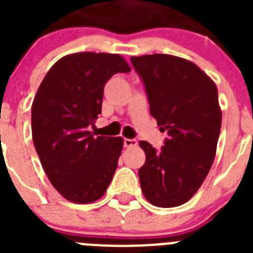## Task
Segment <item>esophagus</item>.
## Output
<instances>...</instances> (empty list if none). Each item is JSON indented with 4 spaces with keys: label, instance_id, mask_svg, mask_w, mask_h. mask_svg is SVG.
I'll return each mask as SVG.
<instances>
[{
    "label": "esophagus",
    "instance_id": "34e87169",
    "mask_svg": "<svg viewBox=\"0 0 253 253\" xmlns=\"http://www.w3.org/2000/svg\"><path fill=\"white\" fill-rule=\"evenodd\" d=\"M138 144L137 139H129V138H125L124 139V147L126 148H130V147H135Z\"/></svg>",
    "mask_w": 253,
    "mask_h": 253
}]
</instances>
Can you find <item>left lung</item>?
I'll use <instances>...</instances> for the list:
<instances>
[{
    "label": "left lung",
    "mask_w": 253,
    "mask_h": 253,
    "mask_svg": "<svg viewBox=\"0 0 253 253\" xmlns=\"http://www.w3.org/2000/svg\"><path fill=\"white\" fill-rule=\"evenodd\" d=\"M146 86L151 115L169 138L161 151L139 142L146 162L138 171L151 204H185L202 186L214 162L222 110L213 80L195 63L169 54L131 57Z\"/></svg>",
    "instance_id": "obj_1"
}]
</instances>
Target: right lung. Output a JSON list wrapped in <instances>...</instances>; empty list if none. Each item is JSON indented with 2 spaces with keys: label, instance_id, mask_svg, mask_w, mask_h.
Masks as SVG:
<instances>
[{
  "label": "right lung",
  "instance_id": "1",
  "mask_svg": "<svg viewBox=\"0 0 253 253\" xmlns=\"http://www.w3.org/2000/svg\"><path fill=\"white\" fill-rule=\"evenodd\" d=\"M118 72H130L119 54H68L49 69L33 101L31 133L44 172L76 204L99 200L118 167L124 139L90 131L101 114L105 84Z\"/></svg>",
  "mask_w": 253,
  "mask_h": 253
}]
</instances>
